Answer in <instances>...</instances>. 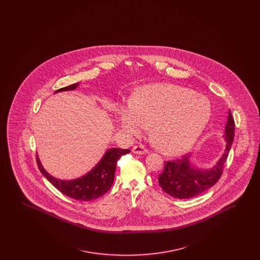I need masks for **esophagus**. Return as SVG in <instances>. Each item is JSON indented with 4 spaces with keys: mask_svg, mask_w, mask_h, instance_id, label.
Instances as JSON below:
<instances>
[{
    "mask_svg": "<svg viewBox=\"0 0 260 260\" xmlns=\"http://www.w3.org/2000/svg\"><path fill=\"white\" fill-rule=\"evenodd\" d=\"M133 152L135 154H147L148 153V150L145 148L143 145H136L134 148H133Z\"/></svg>",
    "mask_w": 260,
    "mask_h": 260,
    "instance_id": "34e87169",
    "label": "esophagus"
}]
</instances>
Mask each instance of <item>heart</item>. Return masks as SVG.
I'll use <instances>...</instances> for the list:
<instances>
[{
	"label": "heart",
	"mask_w": 260,
	"mask_h": 260,
	"mask_svg": "<svg viewBox=\"0 0 260 260\" xmlns=\"http://www.w3.org/2000/svg\"><path fill=\"white\" fill-rule=\"evenodd\" d=\"M210 101L194 90L167 84L141 87L133 103L121 106V127L140 136L152 124L151 137L161 152L175 155L191 148L209 123Z\"/></svg>",
	"instance_id": "b5f03b06"
}]
</instances>
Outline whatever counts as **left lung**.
I'll list each match as a JSON object with an SVG mask.
<instances>
[{"label":"left lung","instance_id":"8db88e82","mask_svg":"<svg viewBox=\"0 0 260 260\" xmlns=\"http://www.w3.org/2000/svg\"><path fill=\"white\" fill-rule=\"evenodd\" d=\"M235 136V121L229 111L225 126L226 150L220 160L209 171L193 168L189 156H182L173 161H167L164 171L159 174V184L161 189L173 198L190 199L205 192L214 185L222 175L225 161Z\"/></svg>","mask_w":260,"mask_h":260}]
</instances>
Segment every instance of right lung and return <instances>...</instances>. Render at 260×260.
Masks as SVG:
<instances>
[{"label": "right lung", "instance_id": "add662e5", "mask_svg": "<svg viewBox=\"0 0 260 260\" xmlns=\"http://www.w3.org/2000/svg\"><path fill=\"white\" fill-rule=\"evenodd\" d=\"M78 85L79 84L77 83L68 87H62L57 89L55 92L75 89ZM129 152V149H109L99 164L89 173L80 178L69 181L56 179L50 175L42 167L38 156L37 165L40 172L65 196L79 201H92L103 196L110 190L114 181L117 161H119L123 155Z\"/></svg>", "mask_w": 260, "mask_h": 260}]
</instances>
